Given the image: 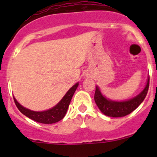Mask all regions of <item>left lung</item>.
Listing matches in <instances>:
<instances>
[{
    "label": "left lung",
    "instance_id": "1",
    "mask_svg": "<svg viewBox=\"0 0 157 157\" xmlns=\"http://www.w3.org/2000/svg\"><path fill=\"white\" fill-rule=\"evenodd\" d=\"M149 76L144 89L137 96L125 101H114L107 98L101 93L98 86H96L94 101L104 115L110 117H123L135 110L144 101L149 90Z\"/></svg>",
    "mask_w": 157,
    "mask_h": 157
}]
</instances>
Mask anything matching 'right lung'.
Wrapping results in <instances>:
<instances>
[{
    "mask_svg": "<svg viewBox=\"0 0 157 157\" xmlns=\"http://www.w3.org/2000/svg\"><path fill=\"white\" fill-rule=\"evenodd\" d=\"M78 84L79 83L77 82L73 86L71 87L68 91L62 98V99L55 106L45 111L37 112V111L30 110V109H27L22 105H20L17 101V100L15 98V97H13V98L18 109L24 116L30 118L32 120L37 122V123H45V124H52V123L59 122V120H61L65 116L69 105H70L72 97L74 95L77 87L78 86Z\"/></svg>",
    "mask_w": 157,
    "mask_h": 157,
    "instance_id": "obj_1",
    "label": "right lung"
}]
</instances>
